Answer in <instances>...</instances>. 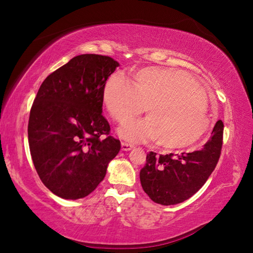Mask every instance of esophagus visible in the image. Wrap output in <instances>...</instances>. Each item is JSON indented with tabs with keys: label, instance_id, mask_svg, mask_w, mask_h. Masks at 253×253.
Returning a JSON list of instances; mask_svg holds the SVG:
<instances>
[{
	"label": "esophagus",
	"instance_id": "obj_1",
	"mask_svg": "<svg viewBox=\"0 0 253 253\" xmlns=\"http://www.w3.org/2000/svg\"><path fill=\"white\" fill-rule=\"evenodd\" d=\"M134 148V145L129 144V143H126V142H123L122 143V149L123 151H130V149Z\"/></svg>",
	"mask_w": 253,
	"mask_h": 253
}]
</instances>
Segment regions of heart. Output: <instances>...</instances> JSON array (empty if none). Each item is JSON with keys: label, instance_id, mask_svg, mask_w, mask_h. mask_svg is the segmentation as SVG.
Here are the masks:
<instances>
[{"label": "heart", "instance_id": "1", "mask_svg": "<svg viewBox=\"0 0 253 253\" xmlns=\"http://www.w3.org/2000/svg\"><path fill=\"white\" fill-rule=\"evenodd\" d=\"M102 97L110 116L119 124L147 109L149 117L119 128V135L130 142L157 139L163 148H184L199 142L210 128L208 98L183 71L145 68L135 75V85L114 74L106 81Z\"/></svg>", "mask_w": 253, "mask_h": 253}]
</instances>
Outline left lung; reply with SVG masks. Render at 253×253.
Instances as JSON below:
<instances>
[{"mask_svg": "<svg viewBox=\"0 0 253 253\" xmlns=\"http://www.w3.org/2000/svg\"><path fill=\"white\" fill-rule=\"evenodd\" d=\"M223 123L217 121L204 147L192 153L157 155L149 152L140 169V184L157 204L174 205L194 195L215 169L223 143Z\"/></svg>", "mask_w": 253, "mask_h": 253, "instance_id": "left-lung-1", "label": "left lung"}]
</instances>
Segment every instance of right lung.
<instances>
[{"instance_id":"right-lung-1","label":"right lung","mask_w":253,"mask_h":253,"mask_svg":"<svg viewBox=\"0 0 253 253\" xmlns=\"http://www.w3.org/2000/svg\"><path fill=\"white\" fill-rule=\"evenodd\" d=\"M118 66L106 55H77L46 77L34 98L30 152L42 183L60 198L90 194L121 151L101 114L105 84Z\"/></svg>"}]
</instances>
